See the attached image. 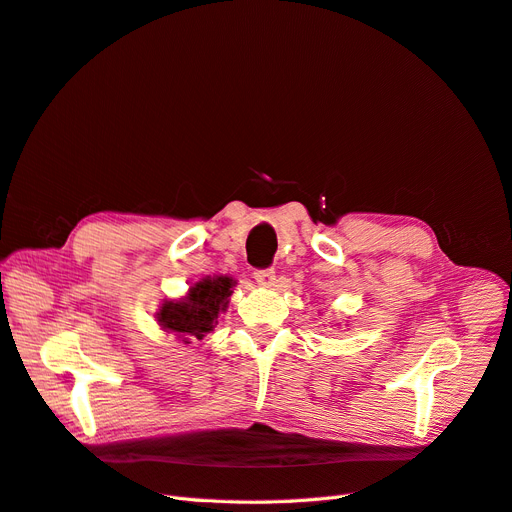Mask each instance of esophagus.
<instances>
[{"label": "esophagus", "mask_w": 512, "mask_h": 512, "mask_svg": "<svg viewBox=\"0 0 512 512\" xmlns=\"http://www.w3.org/2000/svg\"><path fill=\"white\" fill-rule=\"evenodd\" d=\"M254 279L260 285H273L275 283V269H256Z\"/></svg>", "instance_id": "1"}]
</instances>
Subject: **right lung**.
Returning a JSON list of instances; mask_svg holds the SVG:
<instances>
[{
  "instance_id": "right-lung-1",
  "label": "right lung",
  "mask_w": 512,
  "mask_h": 512,
  "mask_svg": "<svg viewBox=\"0 0 512 512\" xmlns=\"http://www.w3.org/2000/svg\"><path fill=\"white\" fill-rule=\"evenodd\" d=\"M231 277H214L195 283L189 296L178 302H166L157 313V321L166 332H176L178 338L189 340L193 336L201 340L214 330L218 315L227 309L229 296L233 294Z\"/></svg>"
}]
</instances>
